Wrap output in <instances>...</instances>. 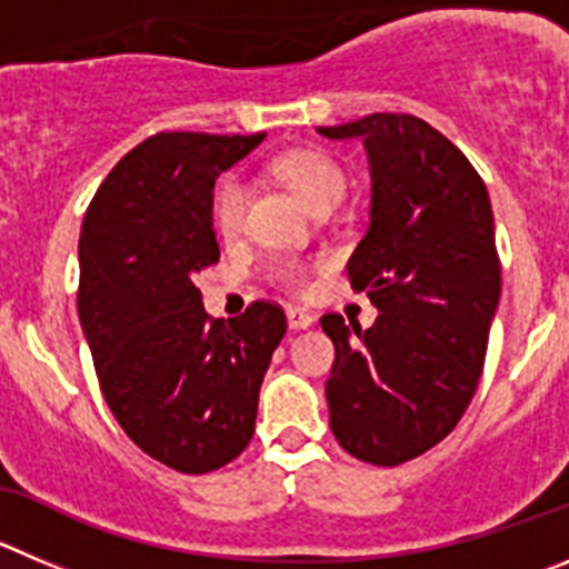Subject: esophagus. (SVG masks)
<instances>
[{
    "label": "esophagus",
    "mask_w": 569,
    "mask_h": 569,
    "mask_svg": "<svg viewBox=\"0 0 569 569\" xmlns=\"http://www.w3.org/2000/svg\"><path fill=\"white\" fill-rule=\"evenodd\" d=\"M286 317H289V328H295V331H306V328L315 326V315H309V311L302 309H289Z\"/></svg>",
    "instance_id": "34e87169"
}]
</instances>
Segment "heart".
<instances>
[{
	"instance_id": "1",
	"label": "heart",
	"mask_w": 569,
	"mask_h": 569,
	"mask_svg": "<svg viewBox=\"0 0 569 569\" xmlns=\"http://www.w3.org/2000/svg\"><path fill=\"white\" fill-rule=\"evenodd\" d=\"M272 173L295 190L311 210L320 207L337 204L339 196L345 190V173L339 168L337 159L317 148H297V151H286L272 159ZM247 204L249 193L247 184L238 177H224L212 196V224L224 238H236L247 224ZM269 280L280 286L289 295H309L315 286V274H311L309 263H302L300 258H274L269 263Z\"/></svg>"
}]
</instances>
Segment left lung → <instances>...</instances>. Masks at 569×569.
I'll return each mask as SVG.
<instances>
[{
    "label": "left lung",
    "instance_id": "8db88e82",
    "mask_svg": "<svg viewBox=\"0 0 569 569\" xmlns=\"http://www.w3.org/2000/svg\"><path fill=\"white\" fill-rule=\"evenodd\" d=\"M320 134L368 148L370 227L348 278L379 309L368 331L320 320L337 348L331 432L357 460L398 466L458 427L480 381L502 286L491 201L466 153L416 114L379 111Z\"/></svg>",
    "mask_w": 569,
    "mask_h": 569
}]
</instances>
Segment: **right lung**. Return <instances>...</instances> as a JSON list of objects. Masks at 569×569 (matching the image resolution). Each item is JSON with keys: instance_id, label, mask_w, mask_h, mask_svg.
Wrapping results in <instances>:
<instances>
[{"instance_id": "obj_1", "label": "right lung", "mask_w": 569, "mask_h": 569, "mask_svg": "<svg viewBox=\"0 0 569 569\" xmlns=\"http://www.w3.org/2000/svg\"><path fill=\"white\" fill-rule=\"evenodd\" d=\"M260 140L159 131L111 168L81 227L78 317L106 405L142 452L182 475L247 449L286 333L278 302L212 320L193 283L219 263L212 184Z\"/></svg>"}]
</instances>
